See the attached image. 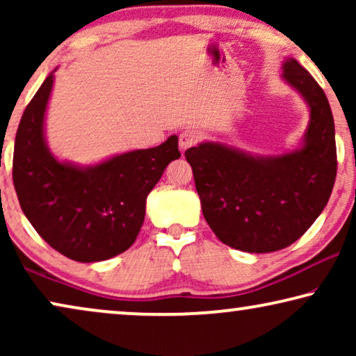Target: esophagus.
Returning a JSON list of instances; mask_svg holds the SVG:
<instances>
[{
    "instance_id": "obj_1",
    "label": "esophagus",
    "mask_w": 356,
    "mask_h": 356,
    "mask_svg": "<svg viewBox=\"0 0 356 356\" xmlns=\"http://www.w3.org/2000/svg\"><path fill=\"white\" fill-rule=\"evenodd\" d=\"M199 138H201V134H199V131L196 129H184L181 134H179V149L181 150H186L189 147H193V145L197 144Z\"/></svg>"
}]
</instances>
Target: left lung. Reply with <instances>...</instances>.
<instances>
[{
  "label": "left lung",
  "instance_id": "left-lung-1",
  "mask_svg": "<svg viewBox=\"0 0 356 356\" xmlns=\"http://www.w3.org/2000/svg\"><path fill=\"white\" fill-rule=\"evenodd\" d=\"M282 77L309 106L303 145L259 157L218 143L184 152L191 165L204 218L225 245L272 252L295 243L324 211L337 175L334 118L327 97L293 58Z\"/></svg>",
  "mask_w": 356,
  "mask_h": 356
}]
</instances>
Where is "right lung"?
<instances>
[{
	"label": "right lung",
	"mask_w": 356,
	"mask_h": 356,
	"mask_svg": "<svg viewBox=\"0 0 356 356\" xmlns=\"http://www.w3.org/2000/svg\"><path fill=\"white\" fill-rule=\"evenodd\" d=\"M53 72L43 81L19 123L13 181L19 204L38 235L63 256L97 262L118 256L136 241L145 199L172 160L178 138L79 167L60 162L45 140V111Z\"/></svg>",
	"instance_id": "1"
}]
</instances>
